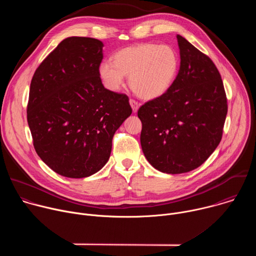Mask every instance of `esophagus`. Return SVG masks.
Listing matches in <instances>:
<instances>
[{
	"label": "esophagus",
	"instance_id": "1",
	"mask_svg": "<svg viewBox=\"0 0 256 256\" xmlns=\"http://www.w3.org/2000/svg\"><path fill=\"white\" fill-rule=\"evenodd\" d=\"M130 106L132 108V112H136L138 109V106H140L136 100H134V99H130Z\"/></svg>",
	"mask_w": 256,
	"mask_h": 256
}]
</instances>
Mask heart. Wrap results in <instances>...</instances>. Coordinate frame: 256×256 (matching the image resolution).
<instances>
[{"mask_svg": "<svg viewBox=\"0 0 256 256\" xmlns=\"http://www.w3.org/2000/svg\"><path fill=\"white\" fill-rule=\"evenodd\" d=\"M178 70L179 58L173 48L144 42L118 50L114 62H101L98 72L109 91L118 92L128 77L132 90L140 98L153 100L171 88Z\"/></svg>", "mask_w": 256, "mask_h": 256, "instance_id": "heart-1", "label": "heart"}]
</instances>
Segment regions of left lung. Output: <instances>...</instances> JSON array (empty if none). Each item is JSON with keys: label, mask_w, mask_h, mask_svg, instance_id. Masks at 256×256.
<instances>
[{"label": "left lung", "mask_w": 256, "mask_h": 256, "mask_svg": "<svg viewBox=\"0 0 256 256\" xmlns=\"http://www.w3.org/2000/svg\"><path fill=\"white\" fill-rule=\"evenodd\" d=\"M180 66L171 88L138 110L140 146L167 174L200 167L220 144L228 112L221 75L212 60L177 35Z\"/></svg>", "instance_id": "8db88e82"}]
</instances>
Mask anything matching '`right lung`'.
Here are the masks:
<instances>
[{"label": "right lung", "mask_w": 256, "mask_h": 256, "mask_svg": "<svg viewBox=\"0 0 256 256\" xmlns=\"http://www.w3.org/2000/svg\"><path fill=\"white\" fill-rule=\"evenodd\" d=\"M102 42L72 36L36 68L27 122L34 149L58 174L84 178L109 160L112 138L132 114L128 97L104 88Z\"/></svg>", "instance_id": "obj_1"}]
</instances>
